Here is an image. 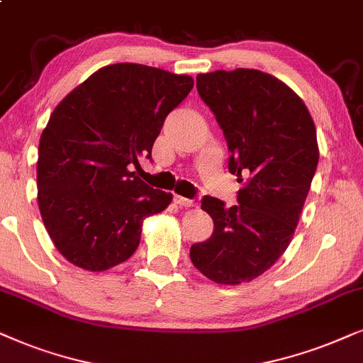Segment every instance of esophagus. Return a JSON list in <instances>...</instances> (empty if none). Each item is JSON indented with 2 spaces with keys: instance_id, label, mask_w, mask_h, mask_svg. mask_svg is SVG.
<instances>
[{
  "instance_id": "obj_1",
  "label": "esophagus",
  "mask_w": 363,
  "mask_h": 363,
  "mask_svg": "<svg viewBox=\"0 0 363 363\" xmlns=\"http://www.w3.org/2000/svg\"><path fill=\"white\" fill-rule=\"evenodd\" d=\"M174 202H176V204H179L181 207H196V204H197L194 199H187V197H182V196L174 197Z\"/></svg>"
}]
</instances>
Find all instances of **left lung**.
<instances>
[{
    "instance_id": "1",
    "label": "left lung",
    "mask_w": 363,
    "mask_h": 363,
    "mask_svg": "<svg viewBox=\"0 0 363 363\" xmlns=\"http://www.w3.org/2000/svg\"><path fill=\"white\" fill-rule=\"evenodd\" d=\"M197 93L214 113L244 182L239 206L206 196L214 232L191 260L220 286L252 282L286 252L318 162L315 124L296 91L272 74L238 67L197 74ZM248 179L243 181V176Z\"/></svg>"
}]
</instances>
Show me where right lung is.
<instances>
[{
  "instance_id": "obj_1",
  "label": "right lung",
  "mask_w": 363,
  "mask_h": 363,
  "mask_svg": "<svg viewBox=\"0 0 363 363\" xmlns=\"http://www.w3.org/2000/svg\"><path fill=\"white\" fill-rule=\"evenodd\" d=\"M187 74L136 62L93 72L52 111L38 149V206L62 257L103 272L136 252L143 222L171 204L129 171L151 159L166 116L191 93Z\"/></svg>"
}]
</instances>
